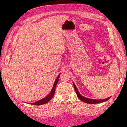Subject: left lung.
<instances>
[{
  "mask_svg": "<svg viewBox=\"0 0 127 127\" xmlns=\"http://www.w3.org/2000/svg\"><path fill=\"white\" fill-rule=\"evenodd\" d=\"M73 85H74V89L75 90V92L76 93V95L77 96V97L79 98V99L85 103H89V104H95V103H101V102H103L105 101H107V100H108L111 96H110L107 99H100V100H95V99H89V98L87 97H84L83 96H82V95H81V94L79 93L78 90H77L75 84H74V82H73Z\"/></svg>",
  "mask_w": 127,
  "mask_h": 127,
  "instance_id": "left-lung-1",
  "label": "left lung"
}]
</instances>
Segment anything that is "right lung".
Instances as JSON below:
<instances>
[{
  "mask_svg": "<svg viewBox=\"0 0 127 127\" xmlns=\"http://www.w3.org/2000/svg\"><path fill=\"white\" fill-rule=\"evenodd\" d=\"M61 73H60L59 75L58 76V77H57V79H56L55 81L54 82V84H53V88L51 90V91L50 94H48V95L45 97L43 98V99H42L41 100H39L36 101L35 102H33V103H28L30 104H32V105H42V104H45V103H47L48 102L50 101L54 95L55 88H56V85H57V84H58V82H59V79H60V75L61 74Z\"/></svg>",
  "mask_w": 127,
  "mask_h": 127,
  "instance_id": "obj_1",
  "label": "right lung"
}]
</instances>
